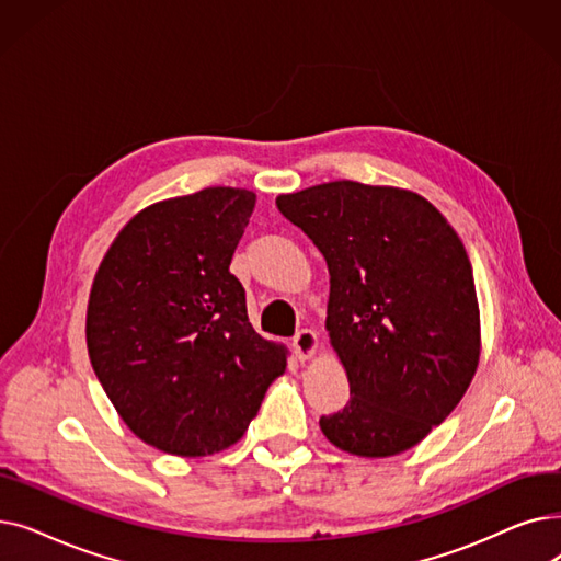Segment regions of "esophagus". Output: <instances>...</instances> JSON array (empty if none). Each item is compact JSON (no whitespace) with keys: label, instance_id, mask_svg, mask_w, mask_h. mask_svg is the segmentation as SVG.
<instances>
[{"label":"esophagus","instance_id":"34e87169","mask_svg":"<svg viewBox=\"0 0 561 561\" xmlns=\"http://www.w3.org/2000/svg\"><path fill=\"white\" fill-rule=\"evenodd\" d=\"M320 345V336L313 330H300L296 336H293V350H296V357L300 362H309Z\"/></svg>","mask_w":561,"mask_h":561}]
</instances>
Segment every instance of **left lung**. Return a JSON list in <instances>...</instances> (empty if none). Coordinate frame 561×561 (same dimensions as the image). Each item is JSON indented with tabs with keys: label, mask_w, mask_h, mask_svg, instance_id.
Masks as SVG:
<instances>
[{
	"label": "left lung",
	"mask_w": 561,
	"mask_h": 561,
	"mask_svg": "<svg viewBox=\"0 0 561 561\" xmlns=\"http://www.w3.org/2000/svg\"><path fill=\"white\" fill-rule=\"evenodd\" d=\"M330 271L325 328L350 402L320 430L339 450L381 459L444 423L480 362L473 268L450 222L423 195L328 182L277 197Z\"/></svg>",
	"instance_id": "obj_1"
}]
</instances>
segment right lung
<instances>
[{
	"label": "right lung",
	"mask_w": 561,
	"mask_h": 561,
	"mask_svg": "<svg viewBox=\"0 0 561 561\" xmlns=\"http://www.w3.org/2000/svg\"><path fill=\"white\" fill-rule=\"evenodd\" d=\"M256 195L211 186L145 206L115 236L85 311L88 357L147 446L216 455L239 440L288 350L248 318L229 273Z\"/></svg>",
	"instance_id": "add662e5"
}]
</instances>
